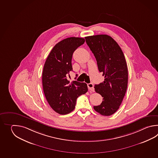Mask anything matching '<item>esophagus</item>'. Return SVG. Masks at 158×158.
I'll list each match as a JSON object with an SVG mask.
<instances>
[{
  "label": "esophagus",
  "mask_w": 158,
  "mask_h": 158,
  "mask_svg": "<svg viewBox=\"0 0 158 158\" xmlns=\"http://www.w3.org/2000/svg\"><path fill=\"white\" fill-rule=\"evenodd\" d=\"M87 87L89 90L91 91H94V85L93 83H90V84H87Z\"/></svg>",
  "instance_id": "1"
}]
</instances>
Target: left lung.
<instances>
[{"mask_svg":"<svg viewBox=\"0 0 158 158\" xmlns=\"http://www.w3.org/2000/svg\"><path fill=\"white\" fill-rule=\"evenodd\" d=\"M94 54L104 81L95 85V91L101 94L103 101L94 106L95 111L103 116H110L118 111L128 86V68L124 55L118 43L106 34L85 37Z\"/></svg>","mask_w":158,"mask_h":158,"instance_id":"left-lung-1","label":"left lung"}]
</instances>
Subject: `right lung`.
<instances>
[{
  "mask_svg": "<svg viewBox=\"0 0 158 158\" xmlns=\"http://www.w3.org/2000/svg\"><path fill=\"white\" fill-rule=\"evenodd\" d=\"M85 41L84 38L79 37L61 40L51 51L44 65V94L51 107L59 114H68L73 111L77 98L88 90L86 83L76 81L71 83L67 79L68 75L73 71V54Z\"/></svg>",
  "mask_w": 158,
  "mask_h": 158,
  "instance_id": "add662e5",
  "label": "right lung"
}]
</instances>
